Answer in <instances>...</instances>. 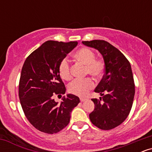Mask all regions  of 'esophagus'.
<instances>
[{"label": "esophagus", "mask_w": 152, "mask_h": 152, "mask_svg": "<svg viewBox=\"0 0 152 152\" xmlns=\"http://www.w3.org/2000/svg\"><path fill=\"white\" fill-rule=\"evenodd\" d=\"M86 100V99H85V98H80V101H81V102H85Z\"/></svg>", "instance_id": "obj_1"}]
</instances>
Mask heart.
<instances>
[{
	"mask_svg": "<svg viewBox=\"0 0 152 152\" xmlns=\"http://www.w3.org/2000/svg\"><path fill=\"white\" fill-rule=\"evenodd\" d=\"M74 57L78 62L86 65V74H90L94 78H99L102 76L105 69V64L102 59L95 58V53L90 48L86 47L78 49L74 54ZM58 73L60 76L65 81H69L72 78L71 67L69 61L63 58L59 63ZM94 82L92 78L76 79L73 81L68 87L69 93L78 96L86 95L89 90L93 88Z\"/></svg>",
	"mask_w": 152,
	"mask_h": 152,
	"instance_id": "heart-1",
	"label": "heart"
}]
</instances>
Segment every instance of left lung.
<instances>
[{
  "mask_svg": "<svg viewBox=\"0 0 152 152\" xmlns=\"http://www.w3.org/2000/svg\"><path fill=\"white\" fill-rule=\"evenodd\" d=\"M102 54L105 74L94 91L102 97L92 99L95 109L89 114L91 123L103 130H110L125 121L129 114L135 94L130 63L119 50L103 40L82 41Z\"/></svg>",
  "mask_w": 152,
  "mask_h": 152,
  "instance_id": "obj_1",
  "label": "left lung"
}]
</instances>
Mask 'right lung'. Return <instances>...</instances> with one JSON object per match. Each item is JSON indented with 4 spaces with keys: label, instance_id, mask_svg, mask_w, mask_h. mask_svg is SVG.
Wrapping results in <instances>:
<instances>
[{
    "label": "right lung",
    "instance_id": "1",
    "mask_svg": "<svg viewBox=\"0 0 152 152\" xmlns=\"http://www.w3.org/2000/svg\"><path fill=\"white\" fill-rule=\"evenodd\" d=\"M77 41H48L32 52L23 66L18 96L29 122L40 132L56 134L69 124L71 112L80 99L74 94L64 96L61 104L55 95L66 93L58 73L59 63L77 46Z\"/></svg>",
    "mask_w": 152,
    "mask_h": 152
}]
</instances>
